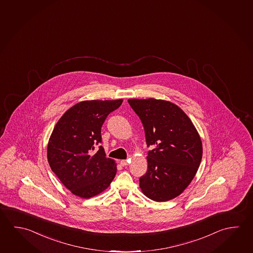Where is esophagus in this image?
<instances>
[{
  "instance_id": "1",
  "label": "esophagus",
  "mask_w": 253,
  "mask_h": 253,
  "mask_svg": "<svg viewBox=\"0 0 253 253\" xmlns=\"http://www.w3.org/2000/svg\"><path fill=\"white\" fill-rule=\"evenodd\" d=\"M120 164L122 166H126V165H128V164H129V159L122 160L120 162Z\"/></svg>"
}]
</instances>
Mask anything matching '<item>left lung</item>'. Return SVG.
<instances>
[{
  "label": "left lung",
  "mask_w": 253,
  "mask_h": 253,
  "mask_svg": "<svg viewBox=\"0 0 253 253\" xmlns=\"http://www.w3.org/2000/svg\"><path fill=\"white\" fill-rule=\"evenodd\" d=\"M128 102L141 120L148 152L147 171L139 178L142 193L155 202L181 195L198 170L203 144L192 121L174 103L156 98H130Z\"/></svg>",
  "instance_id": "1"
}]
</instances>
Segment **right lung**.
Returning a JSON list of instances; mask_svg holds the SVG:
<instances>
[{"instance_id":"obj_1","label":"right lung","mask_w":253,"mask_h":253,"mask_svg":"<svg viewBox=\"0 0 253 253\" xmlns=\"http://www.w3.org/2000/svg\"><path fill=\"white\" fill-rule=\"evenodd\" d=\"M123 99L85 100L65 112L49 137V166L72 194L88 199L102 193L116 177V161L106 157L99 146L101 127L107 116Z\"/></svg>"}]
</instances>
